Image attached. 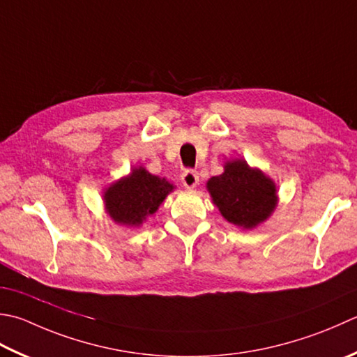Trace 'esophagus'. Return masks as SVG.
I'll return each instance as SVG.
<instances>
[{
    "label": "esophagus",
    "instance_id": "esophagus-1",
    "mask_svg": "<svg viewBox=\"0 0 357 357\" xmlns=\"http://www.w3.org/2000/svg\"><path fill=\"white\" fill-rule=\"evenodd\" d=\"M181 183L185 188H193L197 187L199 183V176H198V172L195 170H185L183 174H181Z\"/></svg>",
    "mask_w": 357,
    "mask_h": 357
}]
</instances>
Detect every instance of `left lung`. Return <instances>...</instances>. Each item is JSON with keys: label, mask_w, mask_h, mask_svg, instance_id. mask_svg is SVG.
<instances>
[{"label": "left lung", "mask_w": 357, "mask_h": 357, "mask_svg": "<svg viewBox=\"0 0 357 357\" xmlns=\"http://www.w3.org/2000/svg\"><path fill=\"white\" fill-rule=\"evenodd\" d=\"M207 188L221 215L248 229L266 220L277 204L274 183L243 159L227 162L225 173L208 179Z\"/></svg>", "instance_id": "left-lung-1"}]
</instances>
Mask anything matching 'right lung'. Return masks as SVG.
Wrapping results in <instances>:
<instances>
[{"label":"right lung","instance_id":"right-lung-1","mask_svg":"<svg viewBox=\"0 0 357 357\" xmlns=\"http://www.w3.org/2000/svg\"><path fill=\"white\" fill-rule=\"evenodd\" d=\"M173 190L169 181L150 174L145 169L132 170L105 192V207L119 225L139 226L155 213L160 202Z\"/></svg>","mask_w":357,"mask_h":357}]
</instances>
